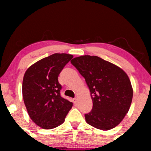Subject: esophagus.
Returning a JSON list of instances; mask_svg holds the SVG:
<instances>
[{
	"label": "esophagus",
	"instance_id": "obj_1",
	"mask_svg": "<svg viewBox=\"0 0 151 151\" xmlns=\"http://www.w3.org/2000/svg\"><path fill=\"white\" fill-rule=\"evenodd\" d=\"M78 102V99L77 98H74L73 99V103L74 104H77Z\"/></svg>",
	"mask_w": 151,
	"mask_h": 151
}]
</instances>
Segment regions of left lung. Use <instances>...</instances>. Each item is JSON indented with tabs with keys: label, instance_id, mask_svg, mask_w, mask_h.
<instances>
[{
	"label": "left lung",
	"instance_id": "1",
	"mask_svg": "<svg viewBox=\"0 0 151 151\" xmlns=\"http://www.w3.org/2000/svg\"><path fill=\"white\" fill-rule=\"evenodd\" d=\"M71 63L85 78L90 89L93 109L84 115L86 122L102 131L115 128L129 112L133 99V87L127 73L96 55H81Z\"/></svg>",
	"mask_w": 151,
	"mask_h": 151
}]
</instances>
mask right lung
Listing matches in <instances>:
<instances>
[{
    "mask_svg": "<svg viewBox=\"0 0 151 151\" xmlns=\"http://www.w3.org/2000/svg\"><path fill=\"white\" fill-rule=\"evenodd\" d=\"M67 53H53L27 69L22 80V98L32 120L39 127L52 129L61 125L73 103L62 98L58 76L73 58Z\"/></svg>",
    "mask_w": 151,
    "mask_h": 151,
    "instance_id": "right-lung-1",
    "label": "right lung"
}]
</instances>
